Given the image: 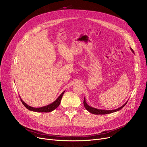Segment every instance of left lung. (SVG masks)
I'll list each match as a JSON object with an SVG mask.
<instances>
[{
	"mask_svg": "<svg viewBox=\"0 0 147 147\" xmlns=\"http://www.w3.org/2000/svg\"><path fill=\"white\" fill-rule=\"evenodd\" d=\"M130 49H131V51H132V52L134 53H134V51H133V49H132V48H130ZM127 101L125 104H123V105H122L121 107H119V109H115V110H100V109H95V108L89 106L88 104H87V103H86V102L85 98H84L83 104H84V107H85V109H86L89 112H90V113H92V114H110V113H114V112H115V111H117L120 110L121 109H123V108L125 106V105L127 104Z\"/></svg>",
	"mask_w": 147,
	"mask_h": 147,
	"instance_id": "1",
	"label": "left lung"
}]
</instances>
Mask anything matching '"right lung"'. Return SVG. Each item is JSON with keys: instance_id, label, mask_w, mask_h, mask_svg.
Masks as SVG:
<instances>
[{"instance_id": "1", "label": "right lung", "mask_w": 147, "mask_h": 147, "mask_svg": "<svg viewBox=\"0 0 147 147\" xmlns=\"http://www.w3.org/2000/svg\"><path fill=\"white\" fill-rule=\"evenodd\" d=\"M64 92H65V91H64L63 93H62L58 97V98L55 100V101H54V102H53L52 103H51V104H49L48 105H46V106L42 107H39V108H34V107H31V106H29L28 105H27L26 103H25L24 101H22L20 96V99H21L22 103L23 104V105H24L28 110H30V111H35V112L49 113V112H51V111H53L54 110H55V109H57V108L59 106V105L60 104L61 101L62 97H63V95L64 94Z\"/></svg>"}]
</instances>
